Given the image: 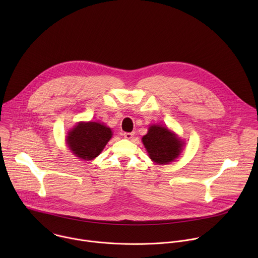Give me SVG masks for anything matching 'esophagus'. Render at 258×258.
I'll return each mask as SVG.
<instances>
[{
    "label": "esophagus",
    "mask_w": 258,
    "mask_h": 258,
    "mask_svg": "<svg viewBox=\"0 0 258 258\" xmlns=\"http://www.w3.org/2000/svg\"><path fill=\"white\" fill-rule=\"evenodd\" d=\"M123 136H124V138H125V139L131 140V139H133V138H134L135 133H124V134H123Z\"/></svg>",
    "instance_id": "obj_1"
}]
</instances>
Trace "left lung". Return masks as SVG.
Returning a JSON list of instances; mask_svg holds the SVG:
<instances>
[{"label": "left lung", "mask_w": 258, "mask_h": 258, "mask_svg": "<svg viewBox=\"0 0 258 258\" xmlns=\"http://www.w3.org/2000/svg\"><path fill=\"white\" fill-rule=\"evenodd\" d=\"M142 142L151 160L161 165L175 160L183 146V142L174 133L166 126L158 124L149 126L148 133L142 138Z\"/></svg>", "instance_id": "1"}]
</instances>
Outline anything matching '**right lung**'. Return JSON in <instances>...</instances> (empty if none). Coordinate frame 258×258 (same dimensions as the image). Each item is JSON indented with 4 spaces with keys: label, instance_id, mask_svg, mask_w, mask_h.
Segmentation results:
<instances>
[{
    "label": "right lung",
    "instance_id": "obj_1",
    "mask_svg": "<svg viewBox=\"0 0 258 258\" xmlns=\"http://www.w3.org/2000/svg\"><path fill=\"white\" fill-rule=\"evenodd\" d=\"M111 137V128L105 124L96 121H82L68 132L66 144L77 157L89 161L103 151Z\"/></svg>",
    "mask_w": 258,
    "mask_h": 258
}]
</instances>
